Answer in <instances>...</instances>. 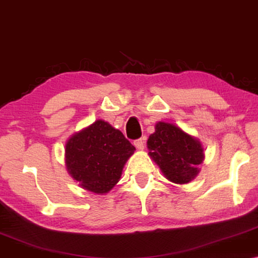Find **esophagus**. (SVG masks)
<instances>
[{"mask_svg": "<svg viewBox=\"0 0 258 258\" xmlns=\"http://www.w3.org/2000/svg\"><path fill=\"white\" fill-rule=\"evenodd\" d=\"M134 146H135L139 150H143L144 149V139H139L134 142Z\"/></svg>", "mask_w": 258, "mask_h": 258, "instance_id": "obj_1", "label": "esophagus"}]
</instances>
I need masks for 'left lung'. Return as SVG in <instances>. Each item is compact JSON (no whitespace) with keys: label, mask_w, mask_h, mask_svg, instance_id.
<instances>
[{"label":"left lung","mask_w":258,"mask_h":258,"mask_svg":"<svg viewBox=\"0 0 258 258\" xmlns=\"http://www.w3.org/2000/svg\"><path fill=\"white\" fill-rule=\"evenodd\" d=\"M149 156L164 177L176 184H186L199 175L204 148L199 139L174 123L157 122L147 142Z\"/></svg>","instance_id":"left-lung-1"}]
</instances>
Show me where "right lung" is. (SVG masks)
Listing matches in <instances>:
<instances>
[{
	"mask_svg": "<svg viewBox=\"0 0 258 258\" xmlns=\"http://www.w3.org/2000/svg\"><path fill=\"white\" fill-rule=\"evenodd\" d=\"M135 147L104 119H97L66 142V167L87 191L104 195L117 184Z\"/></svg>",
	"mask_w": 258,
	"mask_h": 258,
	"instance_id": "obj_1",
	"label": "right lung"
}]
</instances>
